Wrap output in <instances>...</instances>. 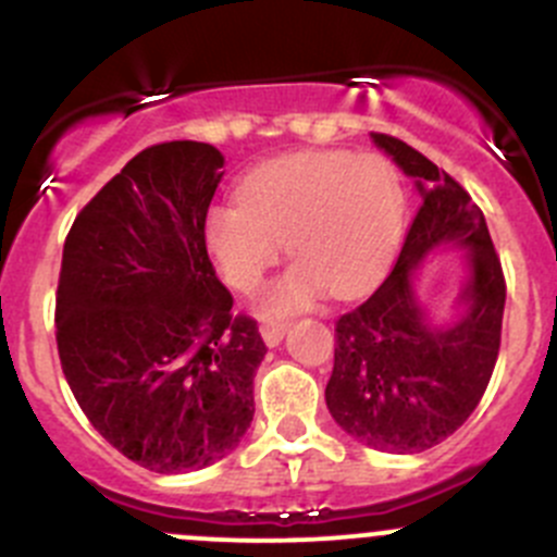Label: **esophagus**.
Here are the masks:
<instances>
[{"label": "esophagus", "mask_w": 557, "mask_h": 557, "mask_svg": "<svg viewBox=\"0 0 557 557\" xmlns=\"http://www.w3.org/2000/svg\"><path fill=\"white\" fill-rule=\"evenodd\" d=\"M285 323H261V337L263 343L269 345V348H274V345H280V339H283L285 334Z\"/></svg>", "instance_id": "obj_1"}]
</instances>
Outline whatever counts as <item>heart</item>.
Instances as JSON below:
<instances>
[{"mask_svg": "<svg viewBox=\"0 0 557 557\" xmlns=\"http://www.w3.org/2000/svg\"><path fill=\"white\" fill-rule=\"evenodd\" d=\"M405 228V185L375 152L283 154L239 182V203H214L201 223L220 277L256 294L283 256L296 258L267 290L263 312L290 315L323 290L337 299L372 288L392 267Z\"/></svg>", "mask_w": 557, "mask_h": 557, "instance_id": "heart-1", "label": "heart"}]
</instances>
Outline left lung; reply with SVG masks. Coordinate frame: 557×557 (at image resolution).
Masks as SVG:
<instances>
[{
    "instance_id": "8db88e82",
    "label": "left lung",
    "mask_w": 557,
    "mask_h": 557,
    "mask_svg": "<svg viewBox=\"0 0 557 557\" xmlns=\"http://www.w3.org/2000/svg\"><path fill=\"white\" fill-rule=\"evenodd\" d=\"M372 141L413 176L422 207L388 277L334 323L326 405L350 438L416 455L476 410L498 361L506 280L482 209L460 182L394 135L372 133ZM441 244L466 246L472 267L467 315L446 330L429 326L412 294V269Z\"/></svg>"
}]
</instances>
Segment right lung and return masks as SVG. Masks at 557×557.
Here are the masks:
<instances>
[{
	"label": "right lung",
	"mask_w": 557,
	"mask_h": 557,
	"mask_svg": "<svg viewBox=\"0 0 557 557\" xmlns=\"http://www.w3.org/2000/svg\"><path fill=\"white\" fill-rule=\"evenodd\" d=\"M212 144L135 154L78 212L62 252L57 348L91 428L154 473L212 466L247 433L267 345L214 274L201 223Z\"/></svg>",
	"instance_id": "right-lung-1"
}]
</instances>
